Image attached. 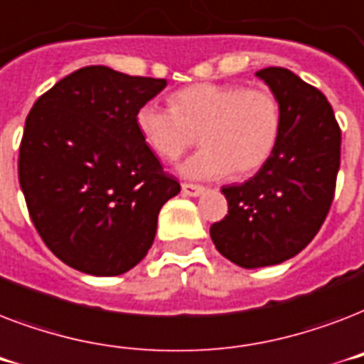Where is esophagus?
<instances>
[{"label": "esophagus", "instance_id": "esophagus-1", "mask_svg": "<svg viewBox=\"0 0 364 364\" xmlns=\"http://www.w3.org/2000/svg\"><path fill=\"white\" fill-rule=\"evenodd\" d=\"M181 191L185 196H200V194H204L205 188L202 185H193V183H183Z\"/></svg>", "mask_w": 364, "mask_h": 364}]
</instances>
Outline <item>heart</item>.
I'll return each instance as SVG.
<instances>
[{
	"mask_svg": "<svg viewBox=\"0 0 364 364\" xmlns=\"http://www.w3.org/2000/svg\"><path fill=\"white\" fill-rule=\"evenodd\" d=\"M171 107L147 102L136 111L139 136L159 159L173 162L194 143L202 149L179 168L191 179L253 173L268 162L282 134V104L270 88L196 82L170 96Z\"/></svg>",
	"mask_w": 364,
	"mask_h": 364,
	"instance_id": "heart-1",
	"label": "heart"
}]
</instances>
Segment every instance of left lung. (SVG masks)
<instances>
[{
	"label": "left lung",
	"mask_w": 364,
	"mask_h": 364,
	"mask_svg": "<svg viewBox=\"0 0 364 364\" xmlns=\"http://www.w3.org/2000/svg\"><path fill=\"white\" fill-rule=\"evenodd\" d=\"M257 77L282 104V134L262 168L242 185H227L228 215L210 228L217 251L242 268L279 264L314 240L336 188L342 132L316 87L285 68Z\"/></svg>",
	"instance_id": "1"
}]
</instances>
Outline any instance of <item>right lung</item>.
I'll return each mask as SVG.
<instances>
[{
	"mask_svg": "<svg viewBox=\"0 0 364 364\" xmlns=\"http://www.w3.org/2000/svg\"><path fill=\"white\" fill-rule=\"evenodd\" d=\"M166 79L87 65L43 94L26 119L18 181L45 245L71 268L119 276L153 245L160 208L181 187L136 128Z\"/></svg>",
	"mask_w": 364,
	"mask_h": 364,
	"instance_id": "right-lung-1",
	"label": "right lung"
}]
</instances>
